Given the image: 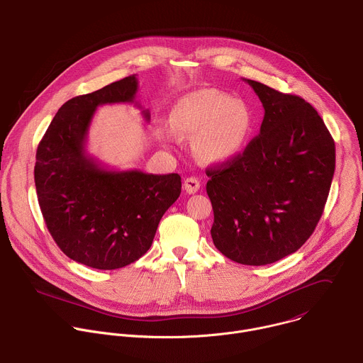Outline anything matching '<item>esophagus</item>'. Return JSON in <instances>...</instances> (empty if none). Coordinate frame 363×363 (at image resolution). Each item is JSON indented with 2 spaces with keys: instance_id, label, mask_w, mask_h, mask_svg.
<instances>
[{
  "instance_id": "obj_1",
  "label": "esophagus",
  "mask_w": 363,
  "mask_h": 363,
  "mask_svg": "<svg viewBox=\"0 0 363 363\" xmlns=\"http://www.w3.org/2000/svg\"><path fill=\"white\" fill-rule=\"evenodd\" d=\"M199 188H201V184L195 177H189L184 181V189L186 191V194H195L199 191Z\"/></svg>"
}]
</instances>
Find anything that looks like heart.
<instances>
[{"label":"heart","instance_id":"1","mask_svg":"<svg viewBox=\"0 0 363 363\" xmlns=\"http://www.w3.org/2000/svg\"><path fill=\"white\" fill-rule=\"evenodd\" d=\"M171 127L161 124L158 135L196 137L195 147L206 162H226L239 155L253 134L256 117L242 99L218 89H199L182 96L172 107Z\"/></svg>","mask_w":363,"mask_h":363}]
</instances>
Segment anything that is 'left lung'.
Segmentation results:
<instances>
[{
    "instance_id": "1",
    "label": "left lung",
    "mask_w": 363,
    "mask_h": 363,
    "mask_svg": "<svg viewBox=\"0 0 363 363\" xmlns=\"http://www.w3.org/2000/svg\"><path fill=\"white\" fill-rule=\"evenodd\" d=\"M264 107L260 134L243 154L208 168L211 235L228 259L274 263L313 235L335 171V143L317 110L300 96L245 79Z\"/></svg>"
}]
</instances>
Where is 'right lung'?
<instances>
[{
    "label": "right lung",
    "mask_w": 363,
    "mask_h": 363,
    "mask_svg": "<svg viewBox=\"0 0 363 363\" xmlns=\"http://www.w3.org/2000/svg\"><path fill=\"white\" fill-rule=\"evenodd\" d=\"M135 74L67 100L36 150L35 186L46 228L72 260L97 270L134 263L151 247L158 223L181 194L178 174L103 167L86 150L101 104L135 103ZM150 121V111H141Z\"/></svg>",
    "instance_id": "1"
}]
</instances>
